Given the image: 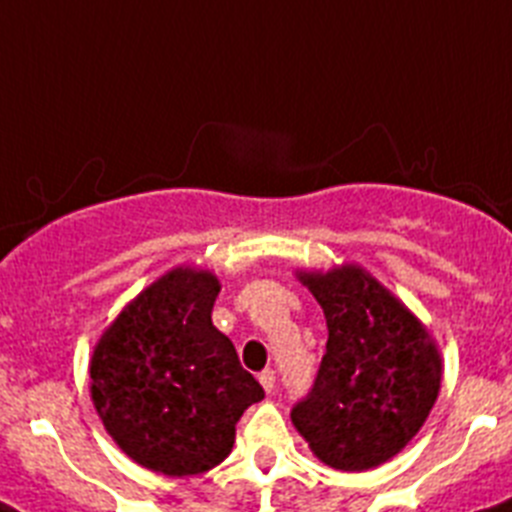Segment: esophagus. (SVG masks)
I'll return each mask as SVG.
<instances>
[{
	"mask_svg": "<svg viewBox=\"0 0 512 512\" xmlns=\"http://www.w3.org/2000/svg\"><path fill=\"white\" fill-rule=\"evenodd\" d=\"M275 380H278V377H275L273 370H262L260 372V385H262V388H265V393H273V390H275Z\"/></svg>",
	"mask_w": 512,
	"mask_h": 512,
	"instance_id": "1",
	"label": "esophagus"
}]
</instances>
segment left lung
<instances>
[{"label":"left lung","instance_id":"left-lung-1","mask_svg":"<svg viewBox=\"0 0 512 512\" xmlns=\"http://www.w3.org/2000/svg\"><path fill=\"white\" fill-rule=\"evenodd\" d=\"M326 316V354L290 411L324 464L365 472L388 462L428 418L441 354L426 326L359 265L298 273Z\"/></svg>","mask_w":512,"mask_h":512}]
</instances>
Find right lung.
Returning <instances> with one entry per match:
<instances>
[{"label":"right lung","mask_w":512,"mask_h":512,"mask_svg":"<svg viewBox=\"0 0 512 512\" xmlns=\"http://www.w3.org/2000/svg\"><path fill=\"white\" fill-rule=\"evenodd\" d=\"M219 290L209 270H170L124 306L91 357V400L109 436L168 477L222 464L242 413L265 398L211 324Z\"/></svg>","instance_id":"obj_1"}]
</instances>
